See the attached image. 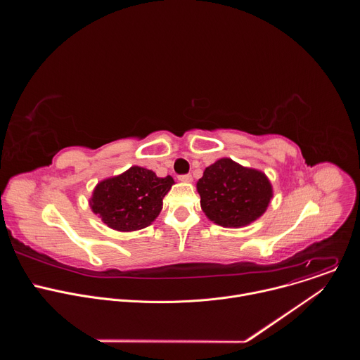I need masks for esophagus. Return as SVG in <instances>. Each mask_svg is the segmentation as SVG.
I'll list each match as a JSON object with an SVG mask.
<instances>
[{
	"label": "esophagus",
	"mask_w": 360,
	"mask_h": 360,
	"mask_svg": "<svg viewBox=\"0 0 360 360\" xmlns=\"http://www.w3.org/2000/svg\"><path fill=\"white\" fill-rule=\"evenodd\" d=\"M178 178H179V181H182V182H191V181H192V175H191V174H184V175H179Z\"/></svg>",
	"instance_id": "esophagus-1"
}]
</instances>
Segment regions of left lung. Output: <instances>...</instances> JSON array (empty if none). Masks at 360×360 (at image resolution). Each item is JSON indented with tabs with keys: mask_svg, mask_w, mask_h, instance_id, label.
I'll return each instance as SVG.
<instances>
[{
	"mask_svg": "<svg viewBox=\"0 0 360 360\" xmlns=\"http://www.w3.org/2000/svg\"><path fill=\"white\" fill-rule=\"evenodd\" d=\"M196 188L205 215L225 228H239L256 221L272 198V186L265 174L243 168L229 158L205 169Z\"/></svg>",
	"mask_w": 360,
	"mask_h": 360,
	"instance_id": "1",
	"label": "left lung"
}]
</instances>
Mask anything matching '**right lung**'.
I'll list each match as a JSON object with an SVG mask.
<instances>
[{
	"mask_svg": "<svg viewBox=\"0 0 360 360\" xmlns=\"http://www.w3.org/2000/svg\"><path fill=\"white\" fill-rule=\"evenodd\" d=\"M172 176L158 178L149 169L132 167L120 176L102 181L94 189L91 208L110 228L129 232L142 229L162 210Z\"/></svg>",
	"mask_w": 360,
	"mask_h": 360,
	"instance_id": "add662e5",
	"label": "right lung"
}]
</instances>
